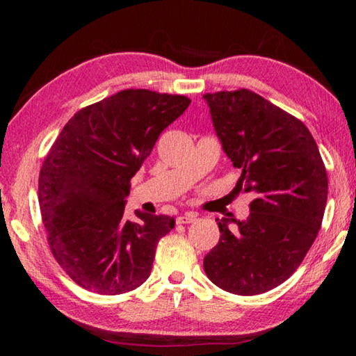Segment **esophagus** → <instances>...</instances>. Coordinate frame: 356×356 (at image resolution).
Here are the masks:
<instances>
[{
    "mask_svg": "<svg viewBox=\"0 0 356 356\" xmlns=\"http://www.w3.org/2000/svg\"><path fill=\"white\" fill-rule=\"evenodd\" d=\"M197 220V215L196 213H193V212H186V213H184V215H180V216H177V225H190V222H193V221H196Z\"/></svg>",
    "mask_w": 356,
    "mask_h": 356,
    "instance_id": "esophagus-1",
    "label": "esophagus"
}]
</instances>
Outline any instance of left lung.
Masks as SVG:
<instances>
[{
	"instance_id": "left-lung-1",
	"label": "left lung",
	"mask_w": 356,
	"mask_h": 356,
	"mask_svg": "<svg viewBox=\"0 0 356 356\" xmlns=\"http://www.w3.org/2000/svg\"><path fill=\"white\" fill-rule=\"evenodd\" d=\"M202 97L222 150L242 170L236 188L256 196L245 221L216 220L221 236L204 257V272L236 295L272 291L314 243L327 206V170L308 127L272 102L248 89Z\"/></svg>"
}]
</instances>
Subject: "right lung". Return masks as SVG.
<instances>
[{
	"label": "right lung",
	"mask_w": 356,
	"mask_h": 356,
	"mask_svg": "<svg viewBox=\"0 0 356 356\" xmlns=\"http://www.w3.org/2000/svg\"><path fill=\"white\" fill-rule=\"evenodd\" d=\"M185 95L125 89L74 114L40 168L39 206L51 254L78 286L100 295L140 287L168 215L124 220L130 180L161 131L190 105Z\"/></svg>",
	"instance_id": "obj_1"
}]
</instances>
